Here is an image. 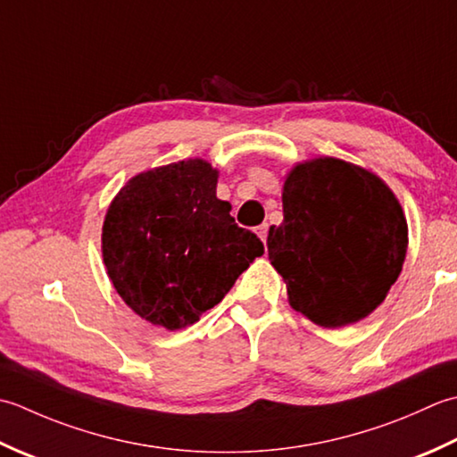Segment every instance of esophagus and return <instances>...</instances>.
<instances>
[{
    "instance_id": "esophagus-1",
    "label": "esophagus",
    "mask_w": 457,
    "mask_h": 457,
    "mask_svg": "<svg viewBox=\"0 0 457 457\" xmlns=\"http://www.w3.org/2000/svg\"><path fill=\"white\" fill-rule=\"evenodd\" d=\"M256 235L260 237V240L264 242L266 245V238H268V225H260V227H256Z\"/></svg>"
}]
</instances>
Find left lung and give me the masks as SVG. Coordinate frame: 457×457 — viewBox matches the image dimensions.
<instances>
[{
  "label": "left lung",
  "instance_id": "obj_1",
  "mask_svg": "<svg viewBox=\"0 0 457 457\" xmlns=\"http://www.w3.org/2000/svg\"><path fill=\"white\" fill-rule=\"evenodd\" d=\"M282 207L268 258L290 305L325 329L369 318L406 258L408 225L393 189L365 167L320 155L287 171Z\"/></svg>",
  "mask_w": 457,
  "mask_h": 457
}]
</instances>
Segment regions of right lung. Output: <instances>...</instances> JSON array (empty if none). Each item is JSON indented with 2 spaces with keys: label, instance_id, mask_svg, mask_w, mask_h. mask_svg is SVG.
I'll list each match as a JSON object with an SVG mask.
<instances>
[{
  "label": "right lung",
  "instance_id": "obj_1",
  "mask_svg": "<svg viewBox=\"0 0 457 457\" xmlns=\"http://www.w3.org/2000/svg\"><path fill=\"white\" fill-rule=\"evenodd\" d=\"M219 170L191 157L134 175L102 225L106 274L124 303L157 328L177 331L215 307L264 254L217 197Z\"/></svg>",
  "mask_w": 457,
  "mask_h": 457
}]
</instances>
